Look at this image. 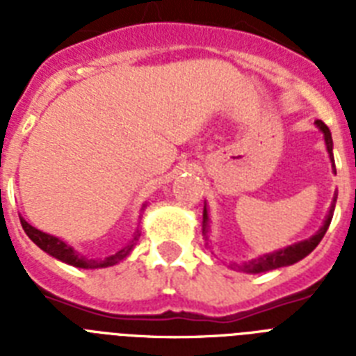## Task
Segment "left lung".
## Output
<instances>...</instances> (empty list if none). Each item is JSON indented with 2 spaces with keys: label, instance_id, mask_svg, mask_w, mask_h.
<instances>
[{
  "label": "left lung",
  "instance_id": "obj_1",
  "mask_svg": "<svg viewBox=\"0 0 356 356\" xmlns=\"http://www.w3.org/2000/svg\"><path fill=\"white\" fill-rule=\"evenodd\" d=\"M316 125L321 129V133H323V136H325L327 151H329V155H331V161H332L331 131H329V127H327L325 123L321 122V120H316ZM332 164H334V161H332ZM334 173H337V170H334ZM337 195L338 194H334L332 207H331V211H329V214H327L323 227H321L314 236L309 238V240H303V242L293 243V245H290V248L279 249V251H275V253L264 254V257H259V259L243 262V264L238 266V268H240L242 271H245V273H262V271L277 270V268H282V266L296 264L298 260L305 259L310 251H314L316 245L321 242V238H323V234L327 233V229H329V225H331L332 212H334V203H337ZM207 222H209V216H207V209H205V211H203V233H207Z\"/></svg>",
  "mask_w": 356,
  "mask_h": 356
}]
</instances>
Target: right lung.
Wrapping results in <instances>:
<instances>
[{"label": "right lung", "mask_w": 356, "mask_h": 356, "mask_svg": "<svg viewBox=\"0 0 356 356\" xmlns=\"http://www.w3.org/2000/svg\"><path fill=\"white\" fill-rule=\"evenodd\" d=\"M19 222H22V227H24L25 234H27L42 251H46V253H49L51 257H55V259L63 260L66 264L75 266V268H86V270H88V268H105V266H113L116 264V262H120V260H123L129 253H131V249L134 248V243H136V240H138L140 236V233L136 231V234H134V238L131 240V243L125 245L122 251H118L116 254H111V257H107V259L103 260H92L81 257L79 253H75L74 249L70 248V245H66L63 240H58V238L51 236V234H46L42 233V231H38V229H35L33 225H29V223L25 222L24 218H19Z\"/></svg>", "instance_id": "1"}]
</instances>
